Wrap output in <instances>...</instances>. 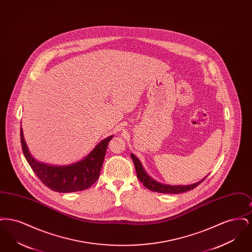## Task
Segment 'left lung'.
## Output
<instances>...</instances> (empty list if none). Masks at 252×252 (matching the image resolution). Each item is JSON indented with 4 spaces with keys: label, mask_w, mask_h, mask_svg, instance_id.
<instances>
[{
    "label": "left lung",
    "mask_w": 252,
    "mask_h": 252,
    "mask_svg": "<svg viewBox=\"0 0 252 252\" xmlns=\"http://www.w3.org/2000/svg\"><path fill=\"white\" fill-rule=\"evenodd\" d=\"M132 160L134 162L135 169L137 172V177L139 180L144 184V186L149 189L150 191L157 192H162V193H180V192H187L194 189L196 186H198L201 182H203L206 178H204L203 180L193 183L192 185H183V186H172V185H164L161 183H158L154 180H152L144 171V168L142 166L141 161L131 154ZM208 177V176H207Z\"/></svg>",
    "instance_id": "1"
}]
</instances>
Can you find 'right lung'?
<instances>
[{
    "instance_id": "1",
    "label": "right lung",
    "mask_w": 252,
    "mask_h": 252,
    "mask_svg": "<svg viewBox=\"0 0 252 252\" xmlns=\"http://www.w3.org/2000/svg\"><path fill=\"white\" fill-rule=\"evenodd\" d=\"M112 137L109 136L100 142L88 156L76 163L66 166H52L40 163L31 156L21 128L22 148L27 162L44 185L59 192L84 191L95 183L105 159L108 143Z\"/></svg>"
}]
</instances>
